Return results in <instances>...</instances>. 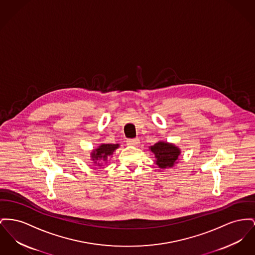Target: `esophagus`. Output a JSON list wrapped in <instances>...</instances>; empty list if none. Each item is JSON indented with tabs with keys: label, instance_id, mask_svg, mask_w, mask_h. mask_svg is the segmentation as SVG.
I'll use <instances>...</instances> for the list:
<instances>
[{
	"label": "esophagus",
	"instance_id": "34e87169",
	"mask_svg": "<svg viewBox=\"0 0 255 255\" xmlns=\"http://www.w3.org/2000/svg\"><path fill=\"white\" fill-rule=\"evenodd\" d=\"M127 144L130 146H137L139 144V139L138 138H133V139H128Z\"/></svg>",
	"mask_w": 255,
	"mask_h": 255
}]
</instances>
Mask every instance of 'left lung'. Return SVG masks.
<instances>
[{
  "label": "left lung",
  "mask_w": 255,
  "mask_h": 255,
  "mask_svg": "<svg viewBox=\"0 0 255 255\" xmlns=\"http://www.w3.org/2000/svg\"><path fill=\"white\" fill-rule=\"evenodd\" d=\"M149 150L155 155L154 163L162 169L170 168L178 163L181 149L174 143L160 140L149 146Z\"/></svg>",
  "instance_id": "left-lung-1"
}]
</instances>
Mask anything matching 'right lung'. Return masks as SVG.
Masks as SVG:
<instances>
[{
  "mask_svg": "<svg viewBox=\"0 0 255 255\" xmlns=\"http://www.w3.org/2000/svg\"><path fill=\"white\" fill-rule=\"evenodd\" d=\"M119 147L120 143H101L97 148L90 152V160L95 166L101 167V165L108 163L109 157H112Z\"/></svg>",
  "mask_w": 255,
  "mask_h": 255,
  "instance_id": "add662e5",
  "label": "right lung"
}]
</instances>
